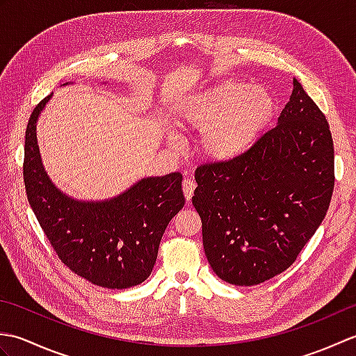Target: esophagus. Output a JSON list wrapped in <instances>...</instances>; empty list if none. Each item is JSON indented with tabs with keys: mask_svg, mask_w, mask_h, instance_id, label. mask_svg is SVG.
<instances>
[{
	"mask_svg": "<svg viewBox=\"0 0 356 356\" xmlns=\"http://www.w3.org/2000/svg\"><path fill=\"white\" fill-rule=\"evenodd\" d=\"M182 186H184V194H185V199L190 202L193 194H194V190H195V182L191 179H185L182 182Z\"/></svg>",
	"mask_w": 356,
	"mask_h": 356,
	"instance_id": "34e87169",
	"label": "esophagus"
}]
</instances>
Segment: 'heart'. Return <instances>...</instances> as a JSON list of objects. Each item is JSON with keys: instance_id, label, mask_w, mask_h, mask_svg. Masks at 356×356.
<instances>
[{"instance_id": "1", "label": "heart", "mask_w": 356, "mask_h": 356, "mask_svg": "<svg viewBox=\"0 0 356 356\" xmlns=\"http://www.w3.org/2000/svg\"><path fill=\"white\" fill-rule=\"evenodd\" d=\"M275 113V99L264 87L222 81L193 96L179 113V124L203 130V154L216 162H229L245 154ZM174 138L170 143L174 145Z\"/></svg>"}]
</instances>
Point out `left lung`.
Returning a JSON list of instances; mask_svg holds the SVG:
<instances>
[{
    "instance_id": "8db88e82",
    "label": "left lung",
    "mask_w": 356,
    "mask_h": 356,
    "mask_svg": "<svg viewBox=\"0 0 356 356\" xmlns=\"http://www.w3.org/2000/svg\"><path fill=\"white\" fill-rule=\"evenodd\" d=\"M195 182L193 205L216 275L254 286L282 274L318 229L334 193L326 116L293 79L277 127L234 161L199 166Z\"/></svg>"
}]
</instances>
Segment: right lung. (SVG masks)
I'll return each mask as SVG.
<instances>
[{
    "instance_id": "1",
    "label": "right lung",
    "mask_w": 356,
    "mask_h": 356,
    "mask_svg": "<svg viewBox=\"0 0 356 356\" xmlns=\"http://www.w3.org/2000/svg\"><path fill=\"white\" fill-rule=\"evenodd\" d=\"M51 95L36 105L26 130L22 174L30 207L74 274L107 289L138 286L154 268L166 226L185 205L182 174L143 177L107 200L64 194L45 172L36 140L38 118Z\"/></svg>"
}]
</instances>
